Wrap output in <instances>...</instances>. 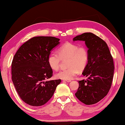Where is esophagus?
Masks as SVG:
<instances>
[{"label":"esophagus","instance_id":"34e87169","mask_svg":"<svg viewBox=\"0 0 125 125\" xmlns=\"http://www.w3.org/2000/svg\"><path fill=\"white\" fill-rule=\"evenodd\" d=\"M63 81H66V82L69 83V82H71V80H63Z\"/></svg>","mask_w":125,"mask_h":125}]
</instances>
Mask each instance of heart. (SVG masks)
Wrapping results in <instances>:
<instances>
[{"mask_svg": "<svg viewBox=\"0 0 125 125\" xmlns=\"http://www.w3.org/2000/svg\"><path fill=\"white\" fill-rule=\"evenodd\" d=\"M68 58L66 69H62L55 74V77L63 80H71L77 74L79 70L82 71L85 68L88 62V53L84 47H79L73 43L67 42L58 49V53L53 52L48 56V63L53 70L59 67L61 59Z\"/></svg>", "mask_w": 125, "mask_h": 125, "instance_id": "obj_1", "label": "heart"}]
</instances>
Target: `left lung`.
I'll return each instance as SVG.
<instances>
[{"instance_id":"obj_1","label":"left lung","mask_w":125,"mask_h":125,"mask_svg":"<svg viewBox=\"0 0 125 125\" xmlns=\"http://www.w3.org/2000/svg\"><path fill=\"white\" fill-rule=\"evenodd\" d=\"M78 40L85 42L88 49V63L82 73L88 78L78 81L75 95L86 105H93L108 93L114 75L113 59L106 42L92 33H84L73 39Z\"/></svg>"}]
</instances>
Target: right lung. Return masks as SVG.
Returning a JSON list of instances; mask_svg holds the SVG:
<instances>
[{"label":"right lung","mask_w":125,"mask_h":125,"mask_svg":"<svg viewBox=\"0 0 125 125\" xmlns=\"http://www.w3.org/2000/svg\"><path fill=\"white\" fill-rule=\"evenodd\" d=\"M59 40L53 37H33L22 44L14 56L12 80L20 98L28 105H44L61 83V79L44 81L53 75L48 58Z\"/></svg>","instance_id":"add662e5"}]
</instances>
